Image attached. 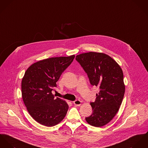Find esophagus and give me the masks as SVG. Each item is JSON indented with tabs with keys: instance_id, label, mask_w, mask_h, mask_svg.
Returning <instances> with one entry per match:
<instances>
[{
	"instance_id": "obj_1",
	"label": "esophagus",
	"mask_w": 148,
	"mask_h": 148,
	"mask_svg": "<svg viewBox=\"0 0 148 148\" xmlns=\"http://www.w3.org/2000/svg\"><path fill=\"white\" fill-rule=\"evenodd\" d=\"M73 103L76 106H80L82 104V101L80 100H76L74 101Z\"/></svg>"
}]
</instances>
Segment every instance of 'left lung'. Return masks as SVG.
Instances as JSON below:
<instances>
[{
	"label": "left lung",
	"mask_w": 148,
	"mask_h": 148,
	"mask_svg": "<svg viewBox=\"0 0 148 148\" xmlns=\"http://www.w3.org/2000/svg\"><path fill=\"white\" fill-rule=\"evenodd\" d=\"M75 59L91 84L100 89L95 101L90 103L92 114L86 120L92 126L103 127L112 120L121 104L125 93L123 70L112 58L103 53H82Z\"/></svg>",
	"instance_id": "8db88e82"
}]
</instances>
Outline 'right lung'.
Instances as JSON below:
<instances>
[{
    "instance_id": "right-lung-1",
    "label": "right lung",
    "mask_w": 148,
    "mask_h": 148,
    "mask_svg": "<svg viewBox=\"0 0 148 148\" xmlns=\"http://www.w3.org/2000/svg\"><path fill=\"white\" fill-rule=\"evenodd\" d=\"M75 55L52 57L34 63L26 70L21 81L24 103L30 115L37 122L46 127L60 123L65 117L69 106L51 91Z\"/></svg>"
}]
</instances>
